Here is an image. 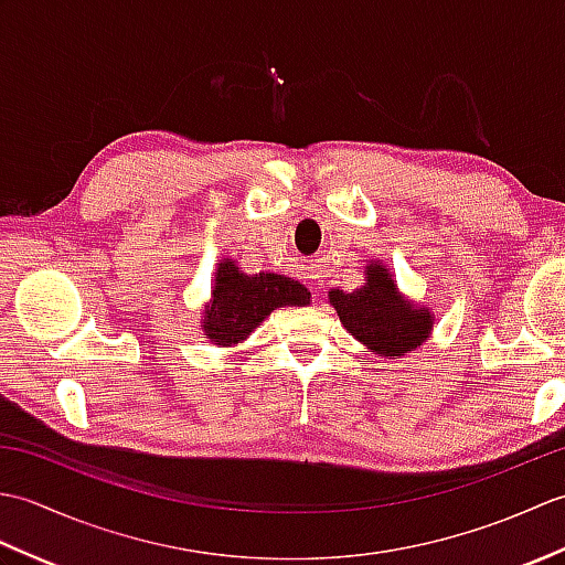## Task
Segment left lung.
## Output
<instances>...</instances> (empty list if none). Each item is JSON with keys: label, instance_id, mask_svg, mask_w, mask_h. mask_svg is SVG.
Here are the masks:
<instances>
[{"label": "left lung", "instance_id": "8db88e82", "mask_svg": "<svg viewBox=\"0 0 565 565\" xmlns=\"http://www.w3.org/2000/svg\"><path fill=\"white\" fill-rule=\"evenodd\" d=\"M328 301L354 340L383 359H398L419 350L435 328V313L401 294L391 269L381 259L366 264L364 284L359 289H330Z\"/></svg>", "mask_w": 565, "mask_h": 565}]
</instances>
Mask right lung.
<instances>
[{"mask_svg":"<svg viewBox=\"0 0 565 565\" xmlns=\"http://www.w3.org/2000/svg\"><path fill=\"white\" fill-rule=\"evenodd\" d=\"M310 291L284 274H245L235 259L223 257L213 276L211 301L203 306L201 330L209 342L237 347L245 342L271 310L308 306Z\"/></svg>","mask_w":565,"mask_h":565,"instance_id":"1","label":"right lung"}]
</instances>
